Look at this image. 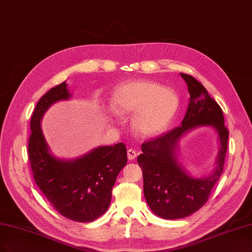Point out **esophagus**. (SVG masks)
Listing matches in <instances>:
<instances>
[{"label": "esophagus", "mask_w": 252, "mask_h": 252, "mask_svg": "<svg viewBox=\"0 0 252 252\" xmlns=\"http://www.w3.org/2000/svg\"><path fill=\"white\" fill-rule=\"evenodd\" d=\"M127 155H128V159L132 160L136 158V152L133 149H128L127 151Z\"/></svg>", "instance_id": "34e87169"}]
</instances>
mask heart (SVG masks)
Returning a JSON list of instances; mask_svg holds the SVG:
<instances>
[{
  "label": "heart",
  "mask_w": 252,
  "mask_h": 252,
  "mask_svg": "<svg viewBox=\"0 0 252 252\" xmlns=\"http://www.w3.org/2000/svg\"><path fill=\"white\" fill-rule=\"evenodd\" d=\"M179 100L174 92L151 81H133L119 86L112 96L111 106L118 115L136 112L133 127L146 136L155 135L175 117Z\"/></svg>",
  "instance_id": "obj_1"
}]
</instances>
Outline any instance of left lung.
Listing matches in <instances>:
<instances>
[{"instance_id":"left-lung-1","label":"left lung","mask_w":252,"mask_h":252,"mask_svg":"<svg viewBox=\"0 0 252 252\" xmlns=\"http://www.w3.org/2000/svg\"><path fill=\"white\" fill-rule=\"evenodd\" d=\"M188 84L189 104L180 126L142 144L137 162L142 168L144 195L151 211L163 219L185 218L197 212L209 200L214 186L220 179L227 151L228 129L224 126L221 107L210 97L204 86L193 76L180 73ZM213 126L220 134L219 166L214 174L203 180L188 176L175 156L179 137L193 126Z\"/></svg>"}]
</instances>
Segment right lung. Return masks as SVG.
<instances>
[{
    "instance_id": "obj_1",
    "label": "right lung",
    "mask_w": 252,
    "mask_h": 252,
    "mask_svg": "<svg viewBox=\"0 0 252 252\" xmlns=\"http://www.w3.org/2000/svg\"><path fill=\"white\" fill-rule=\"evenodd\" d=\"M68 98L66 84L63 82L37 102L30 121V167L37 187L60 215L76 222H92L108 209L116 178L127 163V150L123 143H118L99 147L75 160L53 158L39 122L51 104Z\"/></svg>"
}]
</instances>
